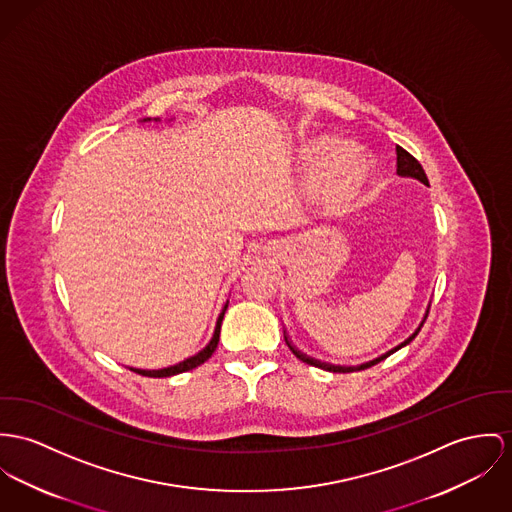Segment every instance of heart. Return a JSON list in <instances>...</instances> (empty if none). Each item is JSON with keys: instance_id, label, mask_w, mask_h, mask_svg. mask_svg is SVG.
Here are the masks:
<instances>
[{"instance_id": "b5f03b06", "label": "heart", "mask_w": 512, "mask_h": 512, "mask_svg": "<svg viewBox=\"0 0 512 512\" xmlns=\"http://www.w3.org/2000/svg\"><path fill=\"white\" fill-rule=\"evenodd\" d=\"M370 159L354 144H337L315 161L314 187L329 206H345L368 183Z\"/></svg>"}]
</instances>
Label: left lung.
Instances as JSON below:
<instances>
[{"instance_id": "obj_1", "label": "left lung", "mask_w": 512, "mask_h": 512, "mask_svg": "<svg viewBox=\"0 0 512 512\" xmlns=\"http://www.w3.org/2000/svg\"><path fill=\"white\" fill-rule=\"evenodd\" d=\"M395 152H397V175H401V177H413V179L421 181L423 185H429V179H427V175H425V169L421 167V163H419L417 159L413 158L409 152H405L401 146H397V148H395ZM427 315H429V310H427V314H425V319H427ZM425 319L421 321V325L417 327V331H415L407 341H403L399 347H395V349H392L390 353L382 354V356H378V358H374V360H370V362H366V364H360V366H333V364L319 362V360H315V358H310V356L300 353V351H298V349L288 341V337H286V335H284V339H286L288 349H290L292 353L296 354V358H300V360H302V362H306V364H312V366H317V368H321V370H329V372H353V370H364V368H370V366L378 364L380 360L388 358L390 354H394L395 351H399L401 347L409 345V343L417 337V333L421 331V327H423Z\"/></svg>"}]
</instances>
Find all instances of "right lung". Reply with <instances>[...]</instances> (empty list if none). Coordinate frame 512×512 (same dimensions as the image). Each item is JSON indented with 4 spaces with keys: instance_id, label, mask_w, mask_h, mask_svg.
<instances>
[{
    "instance_id": "1",
    "label": "right lung",
    "mask_w": 512,
    "mask_h": 512,
    "mask_svg": "<svg viewBox=\"0 0 512 512\" xmlns=\"http://www.w3.org/2000/svg\"><path fill=\"white\" fill-rule=\"evenodd\" d=\"M144 120H150V118H144ZM226 308H228V304L224 306L222 314H220L218 321H216V329H214V335H212L210 343H208L200 353L191 356V358H187V360H183V362H179V364H175V366H169V368H161V370H136V368H134V372H136V374H142V376H150V378H169V376H175V374L193 370V368L200 366L202 362H206V360L212 356V353L216 351V347H218V341H220V327H222V319H224V314H226Z\"/></svg>"
}]
</instances>
